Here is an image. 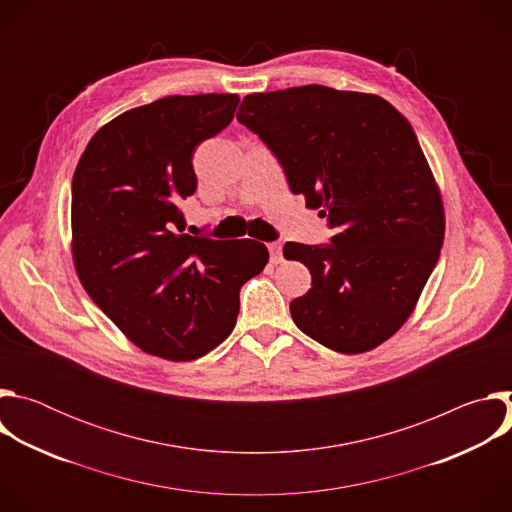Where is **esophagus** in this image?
Instances as JSON below:
<instances>
[{
    "label": "esophagus",
    "instance_id": "1",
    "mask_svg": "<svg viewBox=\"0 0 512 512\" xmlns=\"http://www.w3.org/2000/svg\"><path fill=\"white\" fill-rule=\"evenodd\" d=\"M267 249H269V259H271V263H279V261H281V245H279V243H269Z\"/></svg>",
    "mask_w": 512,
    "mask_h": 512
}]
</instances>
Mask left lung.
Listing matches in <instances>:
<instances>
[{"label":"left lung","mask_w":512,"mask_h":512,"mask_svg":"<svg viewBox=\"0 0 512 512\" xmlns=\"http://www.w3.org/2000/svg\"><path fill=\"white\" fill-rule=\"evenodd\" d=\"M237 119L336 229L328 245L283 247L312 273L308 294L289 304L296 326L342 354L383 344L411 316L446 233L413 127L377 95L322 85L247 95Z\"/></svg>","instance_id":"8db88e82"}]
</instances>
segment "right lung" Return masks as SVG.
I'll use <instances>...</instances> for the list:
<instances>
[{
  "label": "right lung",
  "mask_w": 512,
  "mask_h": 512,
  "mask_svg": "<svg viewBox=\"0 0 512 512\" xmlns=\"http://www.w3.org/2000/svg\"><path fill=\"white\" fill-rule=\"evenodd\" d=\"M239 95H172L103 125L72 176V259L91 300L143 352L194 360L235 328L239 291L267 247L184 233L192 154L235 117Z\"/></svg>",
  "instance_id": "right-lung-1"
}]
</instances>
